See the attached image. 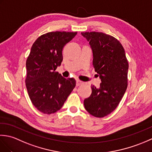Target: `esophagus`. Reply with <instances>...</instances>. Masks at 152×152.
Listing matches in <instances>:
<instances>
[{"mask_svg":"<svg viewBox=\"0 0 152 152\" xmlns=\"http://www.w3.org/2000/svg\"><path fill=\"white\" fill-rule=\"evenodd\" d=\"M83 82L80 81V80H76V86H77L82 85V84H83Z\"/></svg>","mask_w":152,"mask_h":152,"instance_id":"1","label":"esophagus"}]
</instances>
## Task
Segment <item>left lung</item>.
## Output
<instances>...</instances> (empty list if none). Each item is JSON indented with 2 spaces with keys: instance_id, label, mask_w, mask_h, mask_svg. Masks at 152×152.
I'll return each instance as SVG.
<instances>
[{
  "instance_id": "obj_1",
  "label": "left lung",
  "mask_w": 152,
  "mask_h": 152,
  "mask_svg": "<svg viewBox=\"0 0 152 152\" xmlns=\"http://www.w3.org/2000/svg\"><path fill=\"white\" fill-rule=\"evenodd\" d=\"M93 52V65L101 80L99 88L84 100L86 110L96 118H103L117 107L127 88L129 64L124 48L110 35L99 32L81 33Z\"/></svg>"
}]
</instances>
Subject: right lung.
<instances>
[{
  "label": "right lung",
  "instance_id": "obj_1",
  "mask_svg": "<svg viewBox=\"0 0 152 152\" xmlns=\"http://www.w3.org/2000/svg\"><path fill=\"white\" fill-rule=\"evenodd\" d=\"M76 32H50L38 37L26 61L27 89L31 101L46 114L62 108L76 86L73 78H65L56 72L63 61V48Z\"/></svg>",
  "mask_w": 152,
  "mask_h": 152
}]
</instances>
